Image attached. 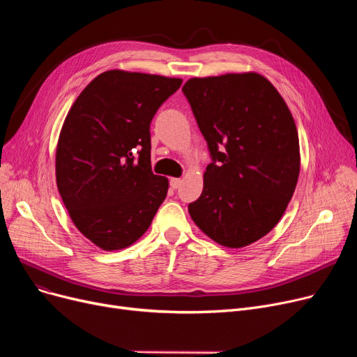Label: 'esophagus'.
Here are the masks:
<instances>
[{"label":"esophagus","mask_w":357,"mask_h":357,"mask_svg":"<svg viewBox=\"0 0 357 357\" xmlns=\"http://www.w3.org/2000/svg\"><path fill=\"white\" fill-rule=\"evenodd\" d=\"M169 185H171V188H172V190H178L179 186L182 185V181H181V179H178V178H172V179H171V182H169Z\"/></svg>","instance_id":"esophagus-1"}]
</instances>
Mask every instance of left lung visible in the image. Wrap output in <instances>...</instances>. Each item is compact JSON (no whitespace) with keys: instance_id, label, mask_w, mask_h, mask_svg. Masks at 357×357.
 Wrapping results in <instances>:
<instances>
[{"instance_id":"8db88e82","label":"left lung","mask_w":357,"mask_h":357,"mask_svg":"<svg viewBox=\"0 0 357 357\" xmlns=\"http://www.w3.org/2000/svg\"><path fill=\"white\" fill-rule=\"evenodd\" d=\"M182 92L211 156L190 215L218 245L248 246L276 226L295 191L299 140L291 111L253 72L192 78Z\"/></svg>"}]
</instances>
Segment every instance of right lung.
Masks as SVG:
<instances>
[{
	"label": "right lung",
	"mask_w": 357,
	"mask_h": 357,
	"mask_svg": "<svg viewBox=\"0 0 357 357\" xmlns=\"http://www.w3.org/2000/svg\"><path fill=\"white\" fill-rule=\"evenodd\" d=\"M182 79L107 70L73 102L56 149V182L77 229L104 250L149 229L167 194L152 172L150 123Z\"/></svg>",
	"instance_id": "1"
}]
</instances>
